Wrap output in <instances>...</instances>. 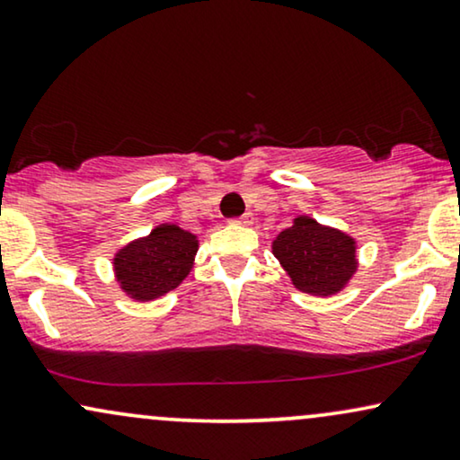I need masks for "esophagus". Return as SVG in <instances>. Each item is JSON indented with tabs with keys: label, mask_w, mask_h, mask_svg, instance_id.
<instances>
[{
	"label": "esophagus",
	"mask_w": 460,
	"mask_h": 460,
	"mask_svg": "<svg viewBox=\"0 0 460 460\" xmlns=\"http://www.w3.org/2000/svg\"><path fill=\"white\" fill-rule=\"evenodd\" d=\"M232 224H241V226H252V224H253V215H252V213H245V215H241V217L232 219Z\"/></svg>",
	"instance_id": "obj_1"
}]
</instances>
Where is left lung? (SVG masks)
I'll return each mask as SVG.
<instances>
[{"label": "left lung", "instance_id": "left-lung-1", "mask_svg": "<svg viewBox=\"0 0 460 460\" xmlns=\"http://www.w3.org/2000/svg\"><path fill=\"white\" fill-rule=\"evenodd\" d=\"M273 253L300 292L331 296L356 273V241L300 215L273 241Z\"/></svg>", "mask_w": 460, "mask_h": 460}]
</instances>
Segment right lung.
I'll return each instance as SVG.
<instances>
[{
    "instance_id": "1",
    "label": "right lung",
    "mask_w": 460,
    "mask_h": 460,
    "mask_svg": "<svg viewBox=\"0 0 460 460\" xmlns=\"http://www.w3.org/2000/svg\"><path fill=\"white\" fill-rule=\"evenodd\" d=\"M198 239L174 224H162L149 236L119 249L112 266L121 290L134 300H153L190 275Z\"/></svg>"
}]
</instances>
